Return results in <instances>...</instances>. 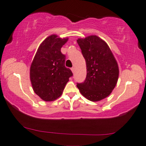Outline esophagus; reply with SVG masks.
Listing matches in <instances>:
<instances>
[{"mask_svg":"<svg viewBox=\"0 0 146 146\" xmlns=\"http://www.w3.org/2000/svg\"><path fill=\"white\" fill-rule=\"evenodd\" d=\"M71 70H72V72L73 73L75 72V68H74V67L71 68Z\"/></svg>","mask_w":146,"mask_h":146,"instance_id":"34e87169","label":"esophagus"}]
</instances>
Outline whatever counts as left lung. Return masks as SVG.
<instances>
[{"mask_svg":"<svg viewBox=\"0 0 146 146\" xmlns=\"http://www.w3.org/2000/svg\"><path fill=\"white\" fill-rule=\"evenodd\" d=\"M86 63L87 74L77 83L80 93L89 100L98 102L108 96L116 85L119 68L110 48L95 35L77 40Z\"/></svg>","mask_w":146,"mask_h":146,"instance_id":"obj_1","label":"left lung"}]
</instances>
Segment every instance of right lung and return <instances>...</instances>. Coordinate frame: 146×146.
Instances as JSON below:
<instances>
[{
	"mask_svg": "<svg viewBox=\"0 0 146 146\" xmlns=\"http://www.w3.org/2000/svg\"><path fill=\"white\" fill-rule=\"evenodd\" d=\"M68 38L52 35L47 37L38 49L30 70V78L35 92L46 102L54 101L63 92L71 70L65 67L66 56L61 52Z\"/></svg>",
	"mask_w": 146,
	"mask_h": 146,
	"instance_id": "1",
	"label": "right lung"
}]
</instances>
